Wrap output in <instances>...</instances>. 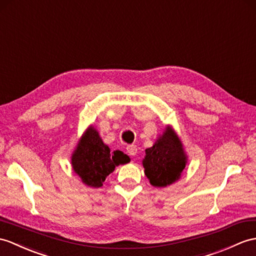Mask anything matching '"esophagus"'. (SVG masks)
I'll return each instance as SVG.
<instances>
[{
    "label": "esophagus",
    "instance_id": "esophagus-1",
    "mask_svg": "<svg viewBox=\"0 0 256 256\" xmlns=\"http://www.w3.org/2000/svg\"><path fill=\"white\" fill-rule=\"evenodd\" d=\"M126 150H128V154L130 156H136V154H138V147H136V145H128L126 147Z\"/></svg>",
    "mask_w": 256,
    "mask_h": 256
}]
</instances>
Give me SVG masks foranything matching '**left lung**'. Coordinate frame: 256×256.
<instances>
[{"label": "left lung", "instance_id": "8db88e82", "mask_svg": "<svg viewBox=\"0 0 256 256\" xmlns=\"http://www.w3.org/2000/svg\"><path fill=\"white\" fill-rule=\"evenodd\" d=\"M145 176L155 188H166L180 180L188 164L182 142L171 126L164 128L142 159Z\"/></svg>", "mask_w": 256, "mask_h": 256}]
</instances>
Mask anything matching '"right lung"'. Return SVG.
Segmentation results:
<instances>
[{"mask_svg":"<svg viewBox=\"0 0 256 256\" xmlns=\"http://www.w3.org/2000/svg\"><path fill=\"white\" fill-rule=\"evenodd\" d=\"M130 162V157L124 152H112L94 126H89L82 133L70 156L73 171L89 188L102 186L106 178L116 167Z\"/></svg>","mask_w":256,"mask_h":256,"instance_id":"1","label":"right lung"}]
</instances>
